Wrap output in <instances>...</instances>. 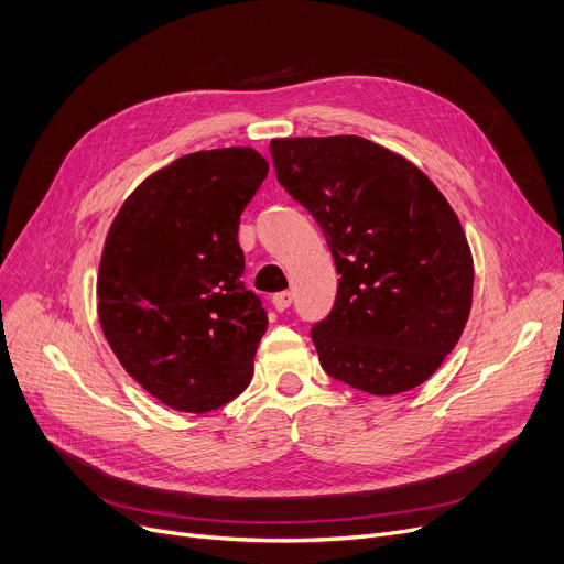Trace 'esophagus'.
Returning a JSON list of instances; mask_svg holds the SVG:
<instances>
[{
    "mask_svg": "<svg viewBox=\"0 0 564 564\" xmlns=\"http://www.w3.org/2000/svg\"><path fill=\"white\" fill-rule=\"evenodd\" d=\"M272 304H274V308L279 311V313H283V311H288L290 308V304H292V292H279V294H274V300H272Z\"/></svg>",
    "mask_w": 564,
    "mask_h": 564,
    "instance_id": "esophagus-1",
    "label": "esophagus"
}]
</instances>
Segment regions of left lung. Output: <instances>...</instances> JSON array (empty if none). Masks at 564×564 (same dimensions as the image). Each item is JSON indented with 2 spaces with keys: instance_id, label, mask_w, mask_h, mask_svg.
<instances>
[{
  "instance_id": "1",
  "label": "left lung",
  "mask_w": 564,
  "mask_h": 564,
  "mask_svg": "<svg viewBox=\"0 0 564 564\" xmlns=\"http://www.w3.org/2000/svg\"><path fill=\"white\" fill-rule=\"evenodd\" d=\"M270 153L340 274L332 313L311 329L324 372L370 395L421 387L457 345L473 300L451 203L419 166L364 137L272 139Z\"/></svg>"
}]
</instances>
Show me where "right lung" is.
Masks as SVG:
<instances>
[{
  "mask_svg": "<svg viewBox=\"0 0 564 564\" xmlns=\"http://www.w3.org/2000/svg\"><path fill=\"white\" fill-rule=\"evenodd\" d=\"M270 171L253 148L171 162L121 205L98 274V317L116 359L175 411L205 413L240 395L267 329L245 288L240 215Z\"/></svg>",
  "mask_w": 564,
  "mask_h": 564,
  "instance_id": "1",
  "label": "right lung"
}]
</instances>
